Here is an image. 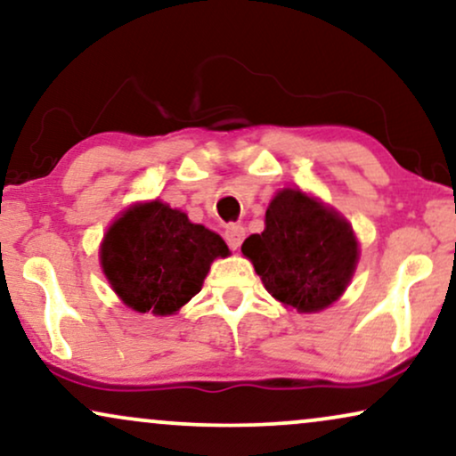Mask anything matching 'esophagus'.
Masks as SVG:
<instances>
[{"instance_id": "esophagus-1", "label": "esophagus", "mask_w": 456, "mask_h": 456, "mask_svg": "<svg viewBox=\"0 0 456 456\" xmlns=\"http://www.w3.org/2000/svg\"><path fill=\"white\" fill-rule=\"evenodd\" d=\"M246 238V229L241 227L238 223H232L227 224V229H224V240H227V244L233 248V250H238L241 246V241Z\"/></svg>"}]
</instances>
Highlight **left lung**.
<instances>
[{"mask_svg":"<svg viewBox=\"0 0 456 456\" xmlns=\"http://www.w3.org/2000/svg\"><path fill=\"white\" fill-rule=\"evenodd\" d=\"M241 252L271 297L315 314L343 295L360 248L337 210L298 189H281L265 212V232L246 238Z\"/></svg>","mask_w":456,"mask_h":456,"instance_id":"obj_1","label":"left lung"}]
</instances>
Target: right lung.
I'll use <instances>...</instances> for the list:
<instances>
[{
	"label": "right lung",
	"mask_w": 456,
	"mask_h": 456,
	"mask_svg": "<svg viewBox=\"0 0 456 456\" xmlns=\"http://www.w3.org/2000/svg\"><path fill=\"white\" fill-rule=\"evenodd\" d=\"M221 235L164 201L134 204L101 244L109 284L138 314L172 315L198 295L210 265L227 256Z\"/></svg>",
	"instance_id": "1"
}]
</instances>
